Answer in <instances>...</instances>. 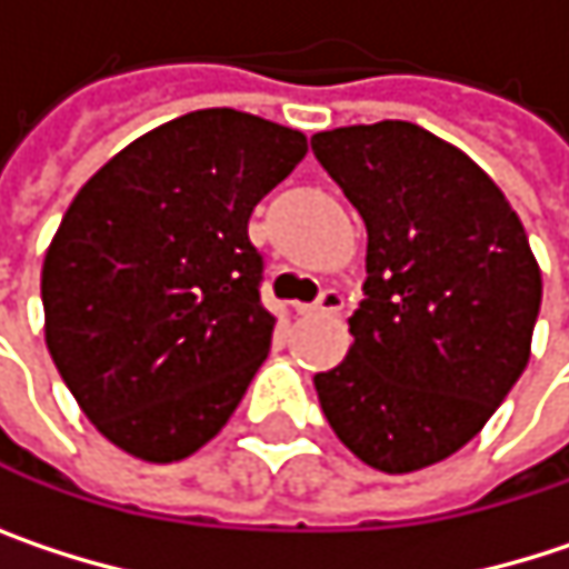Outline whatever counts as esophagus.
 <instances>
[{
	"label": "esophagus",
	"instance_id": "34e87169",
	"mask_svg": "<svg viewBox=\"0 0 569 569\" xmlns=\"http://www.w3.org/2000/svg\"><path fill=\"white\" fill-rule=\"evenodd\" d=\"M342 306H346V296L339 289H326L312 306H299V312H326V316H332V312H342Z\"/></svg>",
	"mask_w": 569,
	"mask_h": 569
}]
</instances>
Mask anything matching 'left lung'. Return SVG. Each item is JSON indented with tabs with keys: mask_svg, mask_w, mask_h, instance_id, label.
Here are the masks:
<instances>
[{
	"mask_svg": "<svg viewBox=\"0 0 569 569\" xmlns=\"http://www.w3.org/2000/svg\"><path fill=\"white\" fill-rule=\"evenodd\" d=\"M369 230L349 356L316 392L369 468L408 475L465 448L527 369L540 267L501 187L411 121L312 134Z\"/></svg>",
	"mask_w": 569,
	"mask_h": 569,
	"instance_id": "8db88e82",
	"label": "left lung"
}]
</instances>
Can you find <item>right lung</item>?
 Returning <instances> with one entry per match:
<instances>
[{
	"mask_svg": "<svg viewBox=\"0 0 569 569\" xmlns=\"http://www.w3.org/2000/svg\"><path fill=\"white\" fill-rule=\"evenodd\" d=\"M302 158V131L203 108L74 193L42 267L46 346L121 451L171 465L230 421L277 326L250 213Z\"/></svg>",
	"mask_w": 569,
	"mask_h": 569,
	"instance_id": "add662e5",
	"label": "right lung"
}]
</instances>
